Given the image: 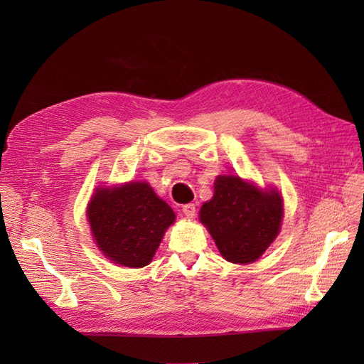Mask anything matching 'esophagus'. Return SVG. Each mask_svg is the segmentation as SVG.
I'll use <instances>...</instances> for the list:
<instances>
[{"mask_svg":"<svg viewBox=\"0 0 364 364\" xmlns=\"http://www.w3.org/2000/svg\"><path fill=\"white\" fill-rule=\"evenodd\" d=\"M182 213L186 215V218H194L196 217V205L188 203L182 206Z\"/></svg>","mask_w":364,"mask_h":364,"instance_id":"esophagus-1","label":"esophagus"}]
</instances>
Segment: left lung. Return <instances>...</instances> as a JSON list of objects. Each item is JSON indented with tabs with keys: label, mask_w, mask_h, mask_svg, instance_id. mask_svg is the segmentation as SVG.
I'll use <instances>...</instances> for the list:
<instances>
[{
	"label": "left lung",
	"mask_w": 364,
	"mask_h": 364,
	"mask_svg": "<svg viewBox=\"0 0 364 364\" xmlns=\"http://www.w3.org/2000/svg\"><path fill=\"white\" fill-rule=\"evenodd\" d=\"M282 199L240 176H218L214 196L200 208V222L222 257L234 264L257 261L281 230Z\"/></svg>",
	"instance_id": "obj_1"
}]
</instances>
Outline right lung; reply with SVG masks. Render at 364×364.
<instances>
[{
    "label": "right lung",
    "instance_id": "add662e5",
    "mask_svg": "<svg viewBox=\"0 0 364 364\" xmlns=\"http://www.w3.org/2000/svg\"><path fill=\"white\" fill-rule=\"evenodd\" d=\"M86 215L97 247L106 258L130 269L147 266L176 218L147 182L98 186Z\"/></svg>",
    "mask_w": 364,
    "mask_h": 364
}]
</instances>
